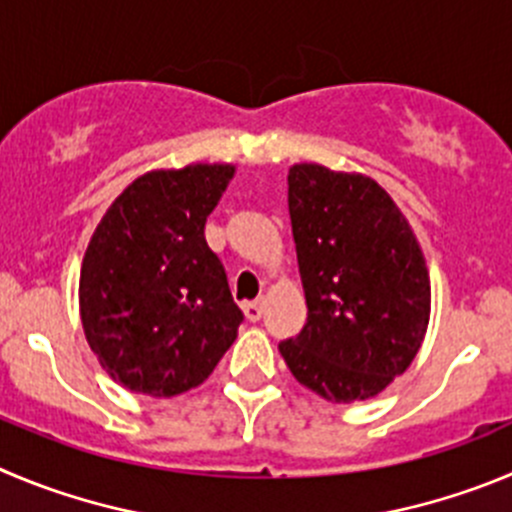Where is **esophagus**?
<instances>
[{
    "instance_id": "esophagus-1",
    "label": "esophagus",
    "mask_w": 512,
    "mask_h": 512,
    "mask_svg": "<svg viewBox=\"0 0 512 512\" xmlns=\"http://www.w3.org/2000/svg\"><path fill=\"white\" fill-rule=\"evenodd\" d=\"M262 305H265V303H262V300H250V303L242 305V308H245L247 321H252V323L260 321V318H262Z\"/></svg>"
}]
</instances>
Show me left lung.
I'll return each mask as SVG.
<instances>
[{
    "mask_svg": "<svg viewBox=\"0 0 512 512\" xmlns=\"http://www.w3.org/2000/svg\"><path fill=\"white\" fill-rule=\"evenodd\" d=\"M288 209L308 321L280 353L323 399H371L409 369L427 333L432 290L422 247L369 176L295 164Z\"/></svg>",
    "mask_w": 512,
    "mask_h": 512,
    "instance_id": "1",
    "label": "left lung"
}]
</instances>
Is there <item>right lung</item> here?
Segmentation results:
<instances>
[{
  "label": "right lung",
  "mask_w": 512,
  "mask_h": 512,
  "mask_svg": "<svg viewBox=\"0 0 512 512\" xmlns=\"http://www.w3.org/2000/svg\"><path fill=\"white\" fill-rule=\"evenodd\" d=\"M234 166L138 176L95 227L80 267L85 338L113 381L148 396L202 384L237 338L232 300L204 224Z\"/></svg>",
  "instance_id": "add662e5"
}]
</instances>
